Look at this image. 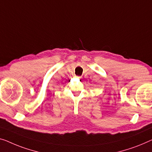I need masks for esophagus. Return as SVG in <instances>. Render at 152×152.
Returning <instances> with one entry per match:
<instances>
[{
    "label": "esophagus",
    "instance_id": "obj_1",
    "mask_svg": "<svg viewBox=\"0 0 152 152\" xmlns=\"http://www.w3.org/2000/svg\"><path fill=\"white\" fill-rule=\"evenodd\" d=\"M76 78H79V79H80L81 78V76H76Z\"/></svg>",
    "mask_w": 152,
    "mask_h": 152
}]
</instances>
